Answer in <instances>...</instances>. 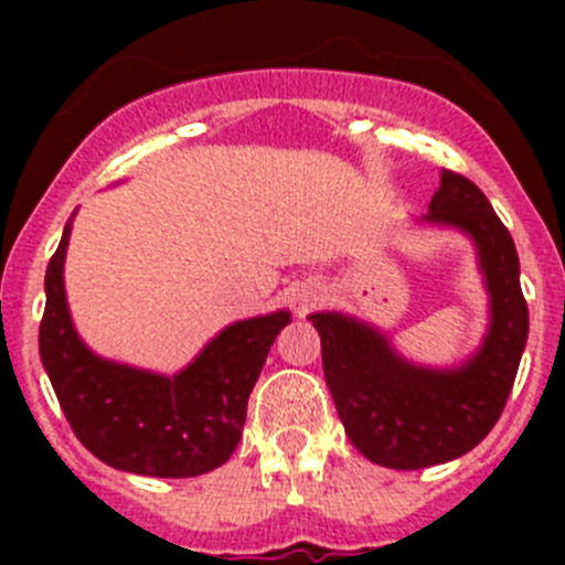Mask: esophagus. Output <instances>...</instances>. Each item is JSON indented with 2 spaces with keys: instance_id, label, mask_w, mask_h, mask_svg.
<instances>
[{
  "instance_id": "esophagus-1",
  "label": "esophagus",
  "mask_w": 565,
  "mask_h": 565,
  "mask_svg": "<svg viewBox=\"0 0 565 565\" xmlns=\"http://www.w3.org/2000/svg\"><path fill=\"white\" fill-rule=\"evenodd\" d=\"M319 298H322V295H319V289H315V292H303V295H300V303H298L300 311H306V309H309V306H315Z\"/></svg>"
}]
</instances>
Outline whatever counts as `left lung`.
Masks as SVG:
<instances>
[{"mask_svg": "<svg viewBox=\"0 0 565 565\" xmlns=\"http://www.w3.org/2000/svg\"><path fill=\"white\" fill-rule=\"evenodd\" d=\"M424 226L457 230L476 246L489 295L481 344L457 366L398 355L388 335L341 311L309 319L322 339L324 383L352 446L374 465L420 470L472 451L498 424L527 341V303L514 241L481 188L443 169Z\"/></svg>", "mask_w": 565, "mask_h": 565, "instance_id": "obj_1", "label": "left lung"}]
</instances>
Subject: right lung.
Returning <instances> with one entry per match:
<instances>
[{
  "label": "right lung",
  "mask_w": 565,
  "mask_h": 565,
  "mask_svg": "<svg viewBox=\"0 0 565 565\" xmlns=\"http://www.w3.org/2000/svg\"><path fill=\"white\" fill-rule=\"evenodd\" d=\"M71 226L73 218L45 270L40 322V361L67 424L114 470L191 478L221 467L241 443L250 388L292 315L281 309L226 324L172 377L108 361L84 344L67 309Z\"/></svg>",
  "instance_id": "1"
}]
</instances>
